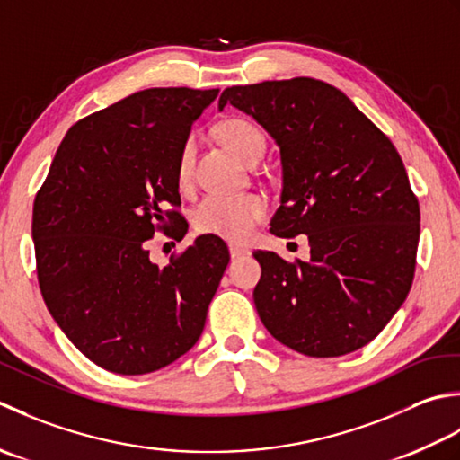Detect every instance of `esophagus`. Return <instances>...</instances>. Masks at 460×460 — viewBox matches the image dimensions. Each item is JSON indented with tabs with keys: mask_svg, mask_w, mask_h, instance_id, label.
<instances>
[{
	"mask_svg": "<svg viewBox=\"0 0 460 460\" xmlns=\"http://www.w3.org/2000/svg\"><path fill=\"white\" fill-rule=\"evenodd\" d=\"M250 252L246 250V248H240V246H230V256H232V260H236V258H243V256H248Z\"/></svg>",
	"mask_w": 460,
	"mask_h": 460,
	"instance_id": "34e87169",
	"label": "esophagus"
}]
</instances>
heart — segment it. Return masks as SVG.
I'll use <instances>...</instances> for the list:
<instances>
[{
    "label": "heart",
    "instance_id": "obj_1",
    "mask_svg": "<svg viewBox=\"0 0 460 460\" xmlns=\"http://www.w3.org/2000/svg\"><path fill=\"white\" fill-rule=\"evenodd\" d=\"M220 137L242 161L256 164L266 155V137L248 119L232 117L220 125ZM196 143L184 138L176 161V181L181 186L189 184L194 171ZM268 217V200L261 194H208L196 206L192 220L200 234H210L230 242H246L258 224Z\"/></svg>",
    "mask_w": 460,
    "mask_h": 460
}]
</instances>
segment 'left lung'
I'll return each mask as SVG.
<instances>
[{"instance_id": "left-lung-1", "label": "left lung", "mask_w": 460, "mask_h": 460, "mask_svg": "<svg viewBox=\"0 0 460 460\" xmlns=\"http://www.w3.org/2000/svg\"><path fill=\"white\" fill-rule=\"evenodd\" d=\"M248 112L282 155L270 232L307 234L309 261L256 252L254 302L279 343L340 358L373 341L413 284L419 200L395 145L340 89L312 77L236 85L220 109Z\"/></svg>"}]
</instances>
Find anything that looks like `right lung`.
Returning <instances> with one entry per match:
<instances>
[{
  "label": "right lung",
  "instance_id": "1",
  "mask_svg": "<svg viewBox=\"0 0 460 460\" xmlns=\"http://www.w3.org/2000/svg\"><path fill=\"white\" fill-rule=\"evenodd\" d=\"M218 89L155 87L75 123L33 202L31 234L45 305L99 367L143 375L199 341L228 266L217 236L158 268L155 232L182 240L176 161Z\"/></svg>",
  "mask_w": 460,
  "mask_h": 460
}]
</instances>
